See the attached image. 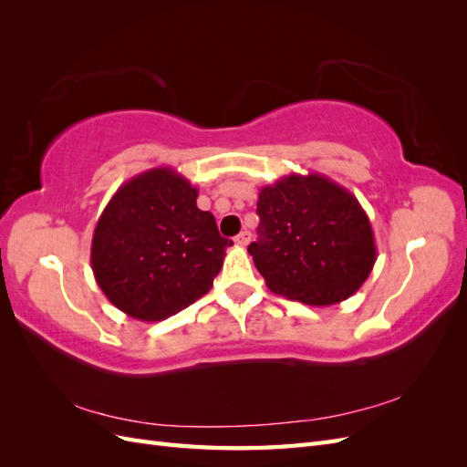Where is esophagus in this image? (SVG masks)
Instances as JSON below:
<instances>
[{
  "label": "esophagus",
  "instance_id": "34e87169",
  "mask_svg": "<svg viewBox=\"0 0 467 467\" xmlns=\"http://www.w3.org/2000/svg\"><path fill=\"white\" fill-rule=\"evenodd\" d=\"M249 242H251V234L245 230V232H242L239 234L237 237H235V244L239 245V247H245V245H249Z\"/></svg>",
  "mask_w": 467,
  "mask_h": 467
}]
</instances>
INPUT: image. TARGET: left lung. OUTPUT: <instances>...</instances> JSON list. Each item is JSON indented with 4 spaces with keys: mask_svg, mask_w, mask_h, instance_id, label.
Instances as JSON below:
<instances>
[{
    "mask_svg": "<svg viewBox=\"0 0 467 467\" xmlns=\"http://www.w3.org/2000/svg\"><path fill=\"white\" fill-rule=\"evenodd\" d=\"M259 239L247 251L266 288L307 306L350 298L378 249L357 196L319 173H292L259 191Z\"/></svg>",
    "mask_w": 467,
    "mask_h": 467,
    "instance_id": "8db88e82",
    "label": "left lung"
}]
</instances>
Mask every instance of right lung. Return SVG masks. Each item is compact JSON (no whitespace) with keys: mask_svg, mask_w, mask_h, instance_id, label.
I'll return each instance as SVG.
<instances>
[{"mask_svg":"<svg viewBox=\"0 0 467 467\" xmlns=\"http://www.w3.org/2000/svg\"><path fill=\"white\" fill-rule=\"evenodd\" d=\"M199 189L173 167L129 179L99 216L91 268L99 288L138 321H161L214 285L232 239L196 206Z\"/></svg>","mask_w":467,"mask_h":467,"instance_id":"obj_1","label":"right lung"}]
</instances>
